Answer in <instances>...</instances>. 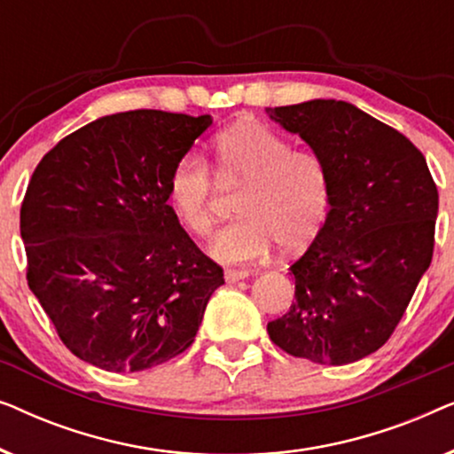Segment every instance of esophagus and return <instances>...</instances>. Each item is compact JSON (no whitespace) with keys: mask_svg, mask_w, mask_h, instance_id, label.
Segmentation results:
<instances>
[{"mask_svg":"<svg viewBox=\"0 0 454 454\" xmlns=\"http://www.w3.org/2000/svg\"><path fill=\"white\" fill-rule=\"evenodd\" d=\"M247 277H250V272H247V270H233V269L225 270V281L227 283H238V281H241V278H247Z\"/></svg>","mask_w":454,"mask_h":454,"instance_id":"1","label":"esophagus"}]
</instances>
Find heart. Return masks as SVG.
Segmentation results:
<instances>
[{
	"mask_svg": "<svg viewBox=\"0 0 454 454\" xmlns=\"http://www.w3.org/2000/svg\"><path fill=\"white\" fill-rule=\"evenodd\" d=\"M219 173L246 184L239 219L213 241L221 262H254L277 244L285 252L306 247L326 219L328 173L318 154L294 148L287 138L260 123H239L215 140ZM169 198L179 219L198 238L215 229V184L208 160L185 153L169 173Z\"/></svg>",
	"mask_w": 454,
	"mask_h": 454,
	"instance_id": "obj_1",
	"label": "heart"
}]
</instances>
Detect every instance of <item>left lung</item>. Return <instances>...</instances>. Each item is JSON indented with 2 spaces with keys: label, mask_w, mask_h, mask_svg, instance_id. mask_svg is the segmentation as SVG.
Listing matches in <instances>:
<instances>
[{
  "label": "left lung",
  "mask_w": 454,
  "mask_h": 454,
  "mask_svg": "<svg viewBox=\"0 0 454 454\" xmlns=\"http://www.w3.org/2000/svg\"><path fill=\"white\" fill-rule=\"evenodd\" d=\"M266 114L318 154L326 221L300 260L295 301L269 322L294 357L345 365L387 343L432 262L438 190L415 145L356 105L314 98Z\"/></svg>",
  "instance_id": "obj_1"
}]
</instances>
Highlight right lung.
Returning a JSON list of instances; mask_svg holds the SVG:
<instances>
[{"label":"right lung","instance_id":"1","mask_svg":"<svg viewBox=\"0 0 454 454\" xmlns=\"http://www.w3.org/2000/svg\"><path fill=\"white\" fill-rule=\"evenodd\" d=\"M210 123L157 109L105 115L36 165L20 208L28 287L82 362L142 372L194 343L225 278L179 225L167 184Z\"/></svg>","mask_w":454,"mask_h":454}]
</instances>
